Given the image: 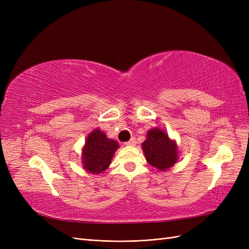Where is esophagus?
<instances>
[{
  "label": "esophagus",
  "instance_id": "34e87169",
  "mask_svg": "<svg viewBox=\"0 0 249 249\" xmlns=\"http://www.w3.org/2000/svg\"><path fill=\"white\" fill-rule=\"evenodd\" d=\"M136 139H135V138H132L130 141H127V142H125V145L126 146H135V145H136Z\"/></svg>",
  "mask_w": 249,
  "mask_h": 249
}]
</instances>
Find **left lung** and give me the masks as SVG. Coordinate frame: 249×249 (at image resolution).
I'll return each instance as SVG.
<instances>
[{
	"label": "left lung",
	"instance_id": "8db88e82",
	"mask_svg": "<svg viewBox=\"0 0 249 249\" xmlns=\"http://www.w3.org/2000/svg\"><path fill=\"white\" fill-rule=\"evenodd\" d=\"M141 147L147 163L160 171L168 170L178 161L177 141L169 138L168 134L158 126L147 132Z\"/></svg>",
	"mask_w": 249,
	"mask_h": 249
}]
</instances>
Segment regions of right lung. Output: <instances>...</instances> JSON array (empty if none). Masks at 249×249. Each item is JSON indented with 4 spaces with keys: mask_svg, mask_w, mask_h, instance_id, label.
I'll return each instance as SVG.
<instances>
[{
    "mask_svg": "<svg viewBox=\"0 0 249 249\" xmlns=\"http://www.w3.org/2000/svg\"><path fill=\"white\" fill-rule=\"evenodd\" d=\"M118 142L108 138L107 135L99 127L88 134L85 144L82 148V165L87 172L92 175H101L106 170L113 159Z\"/></svg>",
    "mask_w": 249,
    "mask_h": 249,
    "instance_id": "add662e5",
    "label": "right lung"
}]
</instances>
